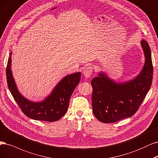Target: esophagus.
<instances>
[{
  "instance_id": "obj_1",
  "label": "esophagus",
  "mask_w": 158,
  "mask_h": 158,
  "mask_svg": "<svg viewBox=\"0 0 158 158\" xmlns=\"http://www.w3.org/2000/svg\"><path fill=\"white\" fill-rule=\"evenodd\" d=\"M93 72V66L88 65L86 66V67L85 68V69L83 70V74L86 77H89L90 76L92 75Z\"/></svg>"
}]
</instances>
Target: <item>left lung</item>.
<instances>
[{"instance_id":"left-lung-1","label":"left lung","mask_w":158,"mask_h":158,"mask_svg":"<svg viewBox=\"0 0 158 158\" xmlns=\"http://www.w3.org/2000/svg\"><path fill=\"white\" fill-rule=\"evenodd\" d=\"M141 44L145 54V64L140 74L134 80L118 84L100 73L91 81L93 113L102 123H115L133 116L150 89L153 79L151 50L146 40H142Z\"/></svg>"}]
</instances>
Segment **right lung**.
Returning <instances> with one entry per match:
<instances>
[{
	"mask_svg": "<svg viewBox=\"0 0 158 158\" xmlns=\"http://www.w3.org/2000/svg\"><path fill=\"white\" fill-rule=\"evenodd\" d=\"M11 55L10 54L6 73L8 89L22 112L28 118L39 121L54 122L60 119L68 110L69 99L79 84L81 73L71 74L64 77L56 86L53 92L42 102H31L19 94L11 72Z\"/></svg>",
	"mask_w": 158,
	"mask_h": 158,
	"instance_id": "obj_1",
	"label": "right lung"
}]
</instances>
